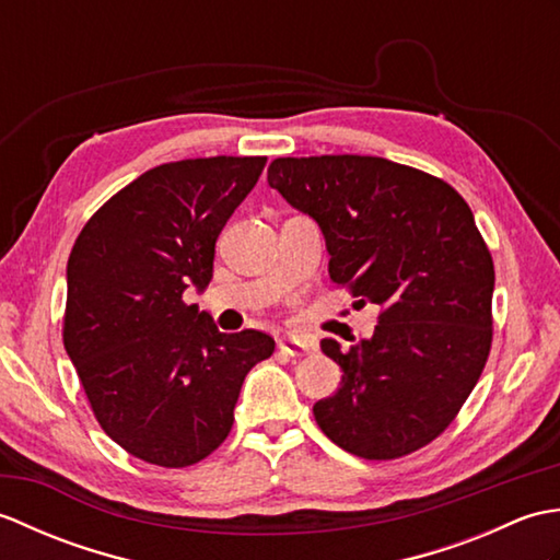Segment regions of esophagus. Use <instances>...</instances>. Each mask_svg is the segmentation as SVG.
Returning a JSON list of instances; mask_svg holds the SVG:
<instances>
[{
    "instance_id": "34e87169",
    "label": "esophagus",
    "mask_w": 560,
    "mask_h": 560,
    "mask_svg": "<svg viewBox=\"0 0 560 560\" xmlns=\"http://www.w3.org/2000/svg\"><path fill=\"white\" fill-rule=\"evenodd\" d=\"M279 349H281L283 353H289V355H305V353H311L315 347H313V341L305 339V337H299V335H283V337L279 339Z\"/></svg>"
}]
</instances>
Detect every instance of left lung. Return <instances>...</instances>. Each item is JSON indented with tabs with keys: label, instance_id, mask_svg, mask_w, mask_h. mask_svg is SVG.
<instances>
[{
	"label": "left lung",
	"instance_id": "obj_1",
	"mask_svg": "<svg viewBox=\"0 0 560 560\" xmlns=\"http://www.w3.org/2000/svg\"><path fill=\"white\" fill-rule=\"evenodd\" d=\"M269 185L325 235L329 279L383 307L371 339L341 351V385L315 401L323 433L363 459H395L455 419L489 359L493 259L455 189L377 156L277 159Z\"/></svg>",
	"mask_w": 560,
	"mask_h": 560
}]
</instances>
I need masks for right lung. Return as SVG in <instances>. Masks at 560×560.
Masks as SVG:
<instances>
[{
	"label": "right lung",
	"mask_w": 560,
	"mask_h": 560,
	"mask_svg": "<svg viewBox=\"0 0 560 560\" xmlns=\"http://www.w3.org/2000/svg\"><path fill=\"white\" fill-rule=\"evenodd\" d=\"M265 156L163 163L83 225L67 261L65 349L101 428L129 455L189 467L231 433L249 368L273 339L223 335L187 305L213 277L217 237L265 171Z\"/></svg>",
	"instance_id": "1"
}]
</instances>
